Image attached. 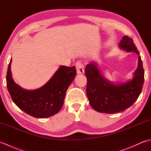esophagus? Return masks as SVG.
I'll return each instance as SVG.
<instances>
[{
  "instance_id": "esophagus-1",
  "label": "esophagus",
  "mask_w": 151,
  "mask_h": 151,
  "mask_svg": "<svg viewBox=\"0 0 151 151\" xmlns=\"http://www.w3.org/2000/svg\"><path fill=\"white\" fill-rule=\"evenodd\" d=\"M76 73L77 74H84V65L81 62H78L76 63Z\"/></svg>"
}]
</instances>
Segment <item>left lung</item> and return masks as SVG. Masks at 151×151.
Here are the masks:
<instances>
[{"label":"left lung","instance_id":"1","mask_svg":"<svg viewBox=\"0 0 151 151\" xmlns=\"http://www.w3.org/2000/svg\"><path fill=\"white\" fill-rule=\"evenodd\" d=\"M119 49L138 55L137 69L132 78L124 82H114L102 75L97 62L87 65L85 75L87 78L86 92L89 104L97 111L115 114L131 106L138 98L144 82V70L141 56L133 40L123 36L119 44Z\"/></svg>","mask_w":151,"mask_h":151}]
</instances>
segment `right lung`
Returning a JSON list of instances; mask_svg holds the SVG:
<instances>
[{
    "mask_svg": "<svg viewBox=\"0 0 151 151\" xmlns=\"http://www.w3.org/2000/svg\"><path fill=\"white\" fill-rule=\"evenodd\" d=\"M11 63L12 58L8 67L6 84L14 103L34 117L45 118L57 114L62 108L66 91L76 76V67L61 65L46 84L38 89L28 90L13 80Z\"/></svg>",
    "mask_w": 151,
    "mask_h": 151,
    "instance_id": "1",
    "label": "right lung"
}]
</instances>
